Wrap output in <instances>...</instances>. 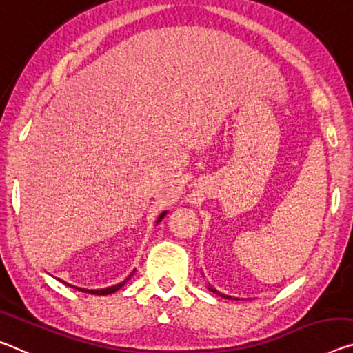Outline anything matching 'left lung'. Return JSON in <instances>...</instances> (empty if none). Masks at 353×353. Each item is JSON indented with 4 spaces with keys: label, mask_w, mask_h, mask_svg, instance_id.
Returning a JSON list of instances; mask_svg holds the SVG:
<instances>
[{
    "label": "left lung",
    "mask_w": 353,
    "mask_h": 353,
    "mask_svg": "<svg viewBox=\"0 0 353 353\" xmlns=\"http://www.w3.org/2000/svg\"><path fill=\"white\" fill-rule=\"evenodd\" d=\"M208 289L213 292V294H216L218 296H221V298H225V300H238V298H233V296H230V295H225V294H221L219 290H216L214 287H211V285H208Z\"/></svg>",
    "instance_id": "obj_1"
}]
</instances>
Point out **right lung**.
<instances>
[{"label":"right lung","mask_w":353,"mask_h":353,"mask_svg":"<svg viewBox=\"0 0 353 353\" xmlns=\"http://www.w3.org/2000/svg\"><path fill=\"white\" fill-rule=\"evenodd\" d=\"M167 214V211H164V213H161L159 214V218H158V221H156V224H158V222H161V219L164 218V216ZM135 273V271H132L131 274L128 276L126 279L123 281V283H120V284H115V285H110V287H105V289H97V290H90V289H82V287H75V285H70V284H68V283H64V284H68V285H70V287H74V289H79L80 292H88V294H94V295H110V294H113V292H117V290H120L121 287L128 283L129 281V278H131V276ZM63 283V281H61Z\"/></svg>","instance_id":"1"}]
</instances>
